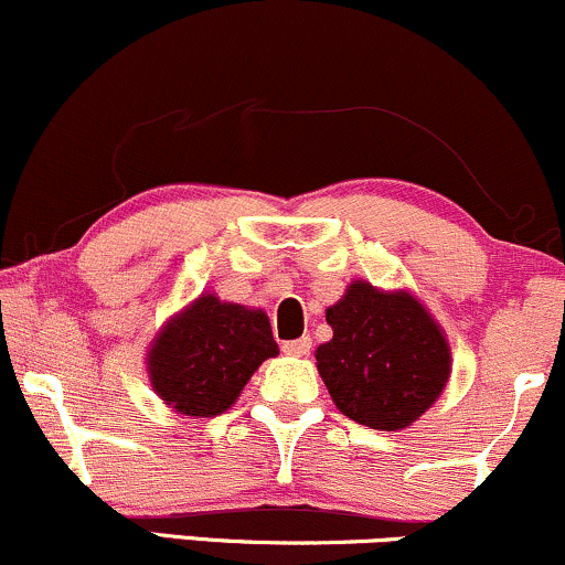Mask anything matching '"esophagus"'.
<instances>
[{
    "label": "esophagus",
    "instance_id": "esophagus-1",
    "mask_svg": "<svg viewBox=\"0 0 565 565\" xmlns=\"http://www.w3.org/2000/svg\"><path fill=\"white\" fill-rule=\"evenodd\" d=\"M282 351L290 356H307L311 351V338L303 335V338H296V341H285Z\"/></svg>",
    "mask_w": 565,
    "mask_h": 565
}]
</instances>
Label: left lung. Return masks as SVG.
Listing matches in <instances>:
<instances>
[{
	"label": "left lung",
	"mask_w": 565,
	"mask_h": 565,
	"mask_svg": "<svg viewBox=\"0 0 565 565\" xmlns=\"http://www.w3.org/2000/svg\"><path fill=\"white\" fill-rule=\"evenodd\" d=\"M324 320L333 338L317 347V370L351 420L402 430L439 399L452 373V351L413 294L354 280Z\"/></svg>",
	"instance_id": "1"
}]
</instances>
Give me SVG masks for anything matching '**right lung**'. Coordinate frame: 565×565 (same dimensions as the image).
Here are the masks:
<instances>
[{
	"label": "right lung",
	"instance_id": "1",
	"mask_svg": "<svg viewBox=\"0 0 565 565\" xmlns=\"http://www.w3.org/2000/svg\"><path fill=\"white\" fill-rule=\"evenodd\" d=\"M277 351L262 309L203 294L150 343L148 375L152 391L174 413L214 417L235 404L258 364Z\"/></svg>",
	"mask_w": 565,
	"mask_h": 565
}]
</instances>
